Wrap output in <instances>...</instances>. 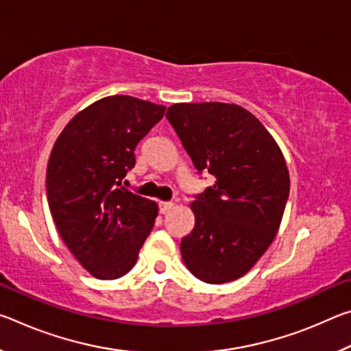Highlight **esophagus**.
<instances>
[{"instance_id": "obj_1", "label": "esophagus", "mask_w": 351, "mask_h": 351, "mask_svg": "<svg viewBox=\"0 0 351 351\" xmlns=\"http://www.w3.org/2000/svg\"><path fill=\"white\" fill-rule=\"evenodd\" d=\"M175 207V203H165V201H161V203H159V210H161V213H169L171 209H173Z\"/></svg>"}]
</instances>
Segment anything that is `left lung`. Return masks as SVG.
Wrapping results in <instances>:
<instances>
[{
    "label": "left lung",
    "mask_w": 351,
    "mask_h": 351,
    "mask_svg": "<svg viewBox=\"0 0 351 351\" xmlns=\"http://www.w3.org/2000/svg\"><path fill=\"white\" fill-rule=\"evenodd\" d=\"M165 117L195 169L215 180L190 203L195 226L181 240L184 263L206 283L237 280L280 228L289 195L283 153L263 123L240 105L175 104Z\"/></svg>",
    "instance_id": "obj_1"
}]
</instances>
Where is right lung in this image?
I'll use <instances>...</instances> for the list:
<instances>
[{
    "mask_svg": "<svg viewBox=\"0 0 351 351\" xmlns=\"http://www.w3.org/2000/svg\"><path fill=\"white\" fill-rule=\"evenodd\" d=\"M165 106L108 96L71 119L52 147L46 192L56 228L77 261L100 280L133 268L158 204L119 187L134 167V148Z\"/></svg>",
    "mask_w": 351,
    "mask_h": 351,
    "instance_id": "right-lung-1",
    "label": "right lung"
}]
</instances>
